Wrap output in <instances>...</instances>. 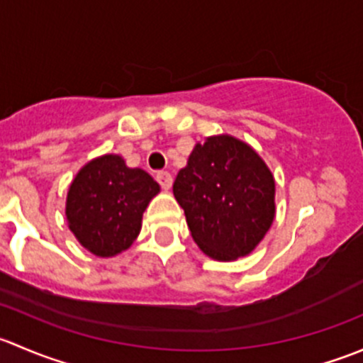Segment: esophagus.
<instances>
[{
	"label": "esophagus",
	"instance_id": "34e87169",
	"mask_svg": "<svg viewBox=\"0 0 363 363\" xmlns=\"http://www.w3.org/2000/svg\"><path fill=\"white\" fill-rule=\"evenodd\" d=\"M156 181L160 182V186L163 189H170L174 179H172V175L168 174V172H158V174H156Z\"/></svg>",
	"mask_w": 363,
	"mask_h": 363
}]
</instances>
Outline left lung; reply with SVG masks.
<instances>
[{"label":"left lung","mask_w":363,"mask_h":363,"mask_svg":"<svg viewBox=\"0 0 363 363\" xmlns=\"http://www.w3.org/2000/svg\"><path fill=\"white\" fill-rule=\"evenodd\" d=\"M274 177L244 142L221 135L196 144L174 182L191 235L214 259H235L258 246L276 214Z\"/></svg>","instance_id":"1"}]
</instances>
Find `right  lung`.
I'll list each match as a JSON object with an SVG mask.
<instances>
[{
    "mask_svg": "<svg viewBox=\"0 0 363 363\" xmlns=\"http://www.w3.org/2000/svg\"><path fill=\"white\" fill-rule=\"evenodd\" d=\"M158 191L160 184L147 172L128 168L121 156L89 161L69 186V230L96 256L117 255L137 239L142 214Z\"/></svg>",
    "mask_w": 363,
    "mask_h": 363,
    "instance_id": "obj_1",
    "label": "right lung"
}]
</instances>
